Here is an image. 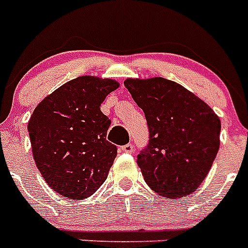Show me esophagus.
<instances>
[{
  "label": "esophagus",
  "instance_id": "1",
  "mask_svg": "<svg viewBox=\"0 0 248 248\" xmlns=\"http://www.w3.org/2000/svg\"><path fill=\"white\" fill-rule=\"evenodd\" d=\"M122 151L123 153H126V154H131V153H134V146H133V144H126V145H123Z\"/></svg>",
  "mask_w": 248,
  "mask_h": 248
}]
</instances>
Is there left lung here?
<instances>
[{"label": "left lung", "instance_id": "8db88e82", "mask_svg": "<svg viewBox=\"0 0 248 248\" xmlns=\"http://www.w3.org/2000/svg\"><path fill=\"white\" fill-rule=\"evenodd\" d=\"M124 85L149 126V144L138 155L145 183L156 194L180 199L198 189L220 148L221 122L194 93L161 77L128 78Z\"/></svg>", "mask_w": 248, "mask_h": 248}]
</instances>
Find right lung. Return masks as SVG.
<instances>
[{
  "mask_svg": "<svg viewBox=\"0 0 248 248\" xmlns=\"http://www.w3.org/2000/svg\"><path fill=\"white\" fill-rule=\"evenodd\" d=\"M117 88L114 79L78 77L47 95L31 115L27 129L36 165L63 198H89L108 177L117 146L107 140L110 120L100 104Z\"/></svg>",
  "mask_w": 248,
  "mask_h": 248,
  "instance_id": "add662e5",
  "label": "right lung"
}]
</instances>
